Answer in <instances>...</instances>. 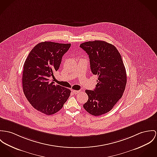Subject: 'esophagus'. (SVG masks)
<instances>
[{"instance_id": "obj_1", "label": "esophagus", "mask_w": 157, "mask_h": 157, "mask_svg": "<svg viewBox=\"0 0 157 157\" xmlns=\"http://www.w3.org/2000/svg\"><path fill=\"white\" fill-rule=\"evenodd\" d=\"M72 91L75 94H78L79 93H80V91H79V90H72Z\"/></svg>"}]
</instances>
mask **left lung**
<instances>
[{
	"instance_id": "obj_1",
	"label": "left lung",
	"mask_w": 157,
	"mask_h": 157,
	"mask_svg": "<svg viewBox=\"0 0 157 157\" xmlns=\"http://www.w3.org/2000/svg\"><path fill=\"white\" fill-rule=\"evenodd\" d=\"M79 47L89 56L91 72L98 76L96 88L85 90L88 99L83 107L99 116L109 112L122 96L127 84L125 68L118 49L105 41L85 42Z\"/></svg>"
}]
</instances>
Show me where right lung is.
<instances>
[{"label":"right lung","mask_w":157,"mask_h":157,"mask_svg":"<svg viewBox=\"0 0 157 157\" xmlns=\"http://www.w3.org/2000/svg\"><path fill=\"white\" fill-rule=\"evenodd\" d=\"M71 44L43 42L32 49L25 61L22 84L24 95L32 106L50 115L63 108L71 90L49 81L59 69L63 55Z\"/></svg>","instance_id":"right-lung-1"}]
</instances>
